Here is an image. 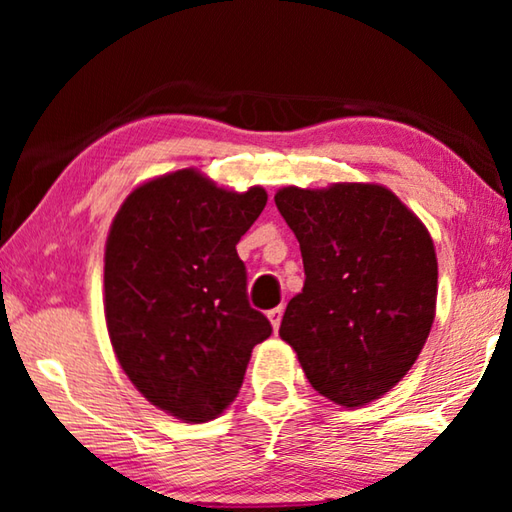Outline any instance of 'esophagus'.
Instances as JSON below:
<instances>
[{
	"label": "esophagus",
	"mask_w": 512,
	"mask_h": 512,
	"mask_svg": "<svg viewBox=\"0 0 512 512\" xmlns=\"http://www.w3.org/2000/svg\"><path fill=\"white\" fill-rule=\"evenodd\" d=\"M282 311H284V307H275V309H271L268 311V320H271V325H273V329L277 332V329H280V323H282Z\"/></svg>",
	"instance_id": "esophagus-1"
}]
</instances>
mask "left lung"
I'll list each match as a JSON object with an SVG mask.
<instances>
[{
	"label": "left lung",
	"instance_id": "1",
	"mask_svg": "<svg viewBox=\"0 0 512 512\" xmlns=\"http://www.w3.org/2000/svg\"><path fill=\"white\" fill-rule=\"evenodd\" d=\"M275 205L305 264L282 341L327 400L345 409L377 400L411 370L436 316L429 230L391 189L372 183L284 187Z\"/></svg>",
	"mask_w": 512,
	"mask_h": 512
}]
</instances>
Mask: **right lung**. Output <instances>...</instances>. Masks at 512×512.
Returning a JSON list of instances; mask_svg holds the SVG:
<instances>
[{
	"label": "right lung",
	"instance_id": "obj_1",
	"mask_svg": "<svg viewBox=\"0 0 512 512\" xmlns=\"http://www.w3.org/2000/svg\"><path fill=\"white\" fill-rule=\"evenodd\" d=\"M266 198L262 187L239 194L180 169L135 187L112 219L103 257L112 350L173 418L201 424L228 409L250 352L273 332L248 305L237 255Z\"/></svg>",
	"mask_w": 512,
	"mask_h": 512
}]
</instances>
